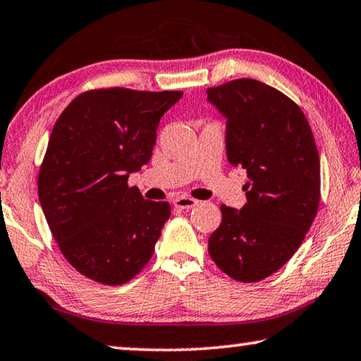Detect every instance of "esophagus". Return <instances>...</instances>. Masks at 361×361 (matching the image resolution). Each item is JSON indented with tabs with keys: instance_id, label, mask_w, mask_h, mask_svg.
Instances as JSON below:
<instances>
[{
	"instance_id": "obj_1",
	"label": "esophagus",
	"mask_w": 361,
	"mask_h": 361,
	"mask_svg": "<svg viewBox=\"0 0 361 361\" xmlns=\"http://www.w3.org/2000/svg\"><path fill=\"white\" fill-rule=\"evenodd\" d=\"M173 205H175L176 209H180V210H190V209H192V207H196L197 201H196V199H192V197L181 196V197H176V199H175Z\"/></svg>"
}]
</instances>
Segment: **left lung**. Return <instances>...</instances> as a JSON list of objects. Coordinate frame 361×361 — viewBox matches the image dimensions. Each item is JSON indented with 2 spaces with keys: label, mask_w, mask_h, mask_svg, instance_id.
I'll return each mask as SVG.
<instances>
[{
  "label": "left lung",
  "mask_w": 361,
  "mask_h": 361,
  "mask_svg": "<svg viewBox=\"0 0 361 361\" xmlns=\"http://www.w3.org/2000/svg\"><path fill=\"white\" fill-rule=\"evenodd\" d=\"M207 101L226 118L228 160L249 178L244 207H220L209 254L236 281H262L295 254L317 215V145L300 107L259 80L209 88Z\"/></svg>",
  "instance_id": "1"
}]
</instances>
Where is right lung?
<instances>
[{"instance_id": "add662e5", "label": "right lung", "mask_w": 361, "mask_h": 361, "mask_svg": "<svg viewBox=\"0 0 361 361\" xmlns=\"http://www.w3.org/2000/svg\"><path fill=\"white\" fill-rule=\"evenodd\" d=\"M181 96L93 90L54 123L38 173L39 204L67 262L96 283L135 278L170 219L169 202L147 201L127 183L149 162L160 118Z\"/></svg>"}]
</instances>
